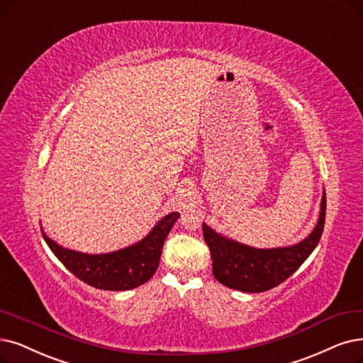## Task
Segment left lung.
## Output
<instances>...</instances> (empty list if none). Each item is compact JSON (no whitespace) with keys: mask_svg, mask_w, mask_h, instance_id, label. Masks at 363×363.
Returning a JSON list of instances; mask_svg holds the SVG:
<instances>
[{"mask_svg":"<svg viewBox=\"0 0 363 363\" xmlns=\"http://www.w3.org/2000/svg\"><path fill=\"white\" fill-rule=\"evenodd\" d=\"M326 214V194L320 201V213L307 238L286 247L256 249L228 238L202 223V234L213 259V275L223 286L247 294L267 292L279 286L306 262L320 241Z\"/></svg>","mask_w":363,"mask_h":363,"instance_id":"obj_1","label":"left lung"}]
</instances>
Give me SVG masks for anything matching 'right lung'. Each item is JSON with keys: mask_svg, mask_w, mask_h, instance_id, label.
<instances>
[{"mask_svg": "<svg viewBox=\"0 0 363 363\" xmlns=\"http://www.w3.org/2000/svg\"><path fill=\"white\" fill-rule=\"evenodd\" d=\"M177 211L164 216L149 234L121 250L88 255L62 247L41 229L50 250L64 267L86 284L103 291H129L147 283L159 267L162 247L171 228L177 222Z\"/></svg>", "mask_w": 363, "mask_h": 363, "instance_id": "1", "label": "right lung"}]
</instances>
